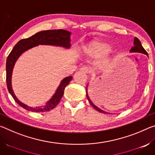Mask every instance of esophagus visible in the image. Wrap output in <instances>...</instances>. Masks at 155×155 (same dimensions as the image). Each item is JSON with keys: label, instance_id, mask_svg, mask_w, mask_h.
<instances>
[{"label": "esophagus", "instance_id": "esophagus-1", "mask_svg": "<svg viewBox=\"0 0 155 155\" xmlns=\"http://www.w3.org/2000/svg\"><path fill=\"white\" fill-rule=\"evenodd\" d=\"M80 71H81L82 72H84V73H86V74H88V73L90 72V70L87 67L83 66V67L80 68Z\"/></svg>", "mask_w": 155, "mask_h": 155}]
</instances>
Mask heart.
Instances as JSON below:
<instances>
[{
  "label": "heart",
  "mask_w": 155,
  "mask_h": 155,
  "mask_svg": "<svg viewBox=\"0 0 155 155\" xmlns=\"http://www.w3.org/2000/svg\"><path fill=\"white\" fill-rule=\"evenodd\" d=\"M112 49V45L108 41L96 40L84 46L83 48V52L86 55L93 58L100 57L105 55L99 60L98 64L99 65H107L110 64L114 59V54L110 51Z\"/></svg>",
  "instance_id": "1"
}]
</instances>
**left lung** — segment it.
<instances>
[{"mask_svg": "<svg viewBox=\"0 0 155 155\" xmlns=\"http://www.w3.org/2000/svg\"><path fill=\"white\" fill-rule=\"evenodd\" d=\"M134 46H133L131 49L130 50V52H140V53H143V54H146L147 56H148V52L146 51V50L143 48L142 45H141V41H140L138 38H135L134 39ZM86 96H87V98L88 99L89 102H90V103L91 106H92L94 109H96L97 111H98L99 112L101 113H103V114H107V112L104 111L103 110H101V109H99L98 107H97L96 105H94V104L92 103V102L91 101V100L90 99V97L88 96V94H87V88H86Z\"/></svg>", "mask_w": 155, "mask_h": 155, "instance_id": "obj_1", "label": "left lung"}]
</instances>
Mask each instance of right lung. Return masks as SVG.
<instances>
[{
	"instance_id": "obj_1",
	"label": "right lung",
	"mask_w": 155,
	"mask_h": 155,
	"mask_svg": "<svg viewBox=\"0 0 155 155\" xmlns=\"http://www.w3.org/2000/svg\"><path fill=\"white\" fill-rule=\"evenodd\" d=\"M70 34L69 31L59 29V30H48L43 31L35 33L30 38L23 39L20 40L15 44V46L12 49L9 56L7 57L6 63V81L7 89L14 101L19 104L20 107L26 110L33 112H44L48 111L50 110L54 109L61 99L64 93L65 87L69 84L72 80V77H65L61 81L58 88L55 91V94L52 96L49 101H48L45 106L31 107L27 104L21 103L16 96H15L12 87V75L13 68L15 63L23 52L33 47L38 45H52L64 47L65 48H69L71 46L70 44Z\"/></svg>"
}]
</instances>
